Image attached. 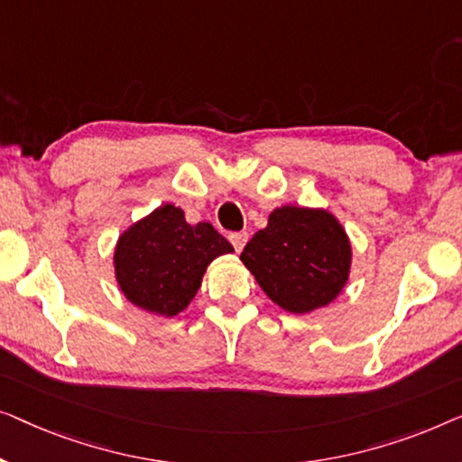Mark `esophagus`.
<instances>
[{
  "label": "esophagus",
  "mask_w": 462,
  "mask_h": 462,
  "mask_svg": "<svg viewBox=\"0 0 462 462\" xmlns=\"http://www.w3.org/2000/svg\"><path fill=\"white\" fill-rule=\"evenodd\" d=\"M246 240H249V234H246V232H234V234H230V243H232L234 251H236V253L243 251V246L246 245Z\"/></svg>",
  "instance_id": "obj_1"
}]
</instances>
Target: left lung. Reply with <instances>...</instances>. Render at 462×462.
I'll list each match as a JSON object with an SVG mask.
<instances>
[{"label":"left lung","instance_id":"left-lung-1","mask_svg":"<svg viewBox=\"0 0 462 462\" xmlns=\"http://www.w3.org/2000/svg\"><path fill=\"white\" fill-rule=\"evenodd\" d=\"M263 293L291 314L328 305L349 278L352 245L333 213L284 205L240 253Z\"/></svg>","mask_w":462,"mask_h":462}]
</instances>
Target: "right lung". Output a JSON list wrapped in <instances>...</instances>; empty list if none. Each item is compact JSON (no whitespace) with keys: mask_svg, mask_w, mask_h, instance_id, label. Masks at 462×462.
I'll return each mask as SVG.
<instances>
[{"mask_svg":"<svg viewBox=\"0 0 462 462\" xmlns=\"http://www.w3.org/2000/svg\"><path fill=\"white\" fill-rule=\"evenodd\" d=\"M232 251L211 224H188L184 211L167 203L121 234L115 276L134 305L173 318L197 295L207 265Z\"/></svg>","mask_w":462,"mask_h":462,"instance_id":"obj_1","label":"right lung"}]
</instances>
